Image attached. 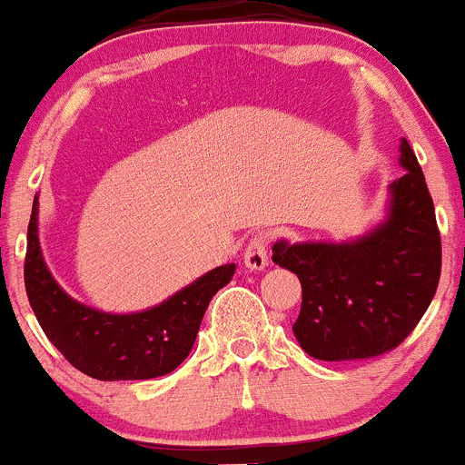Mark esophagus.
<instances>
[{
	"label": "esophagus",
	"instance_id": "34e87169",
	"mask_svg": "<svg viewBox=\"0 0 465 465\" xmlns=\"http://www.w3.org/2000/svg\"><path fill=\"white\" fill-rule=\"evenodd\" d=\"M243 264L251 271H262L268 266V234L257 232L248 239L243 248Z\"/></svg>",
	"mask_w": 465,
	"mask_h": 465
}]
</instances>
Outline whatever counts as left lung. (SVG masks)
Returning <instances> with one entry per match:
<instances>
[{
	"mask_svg": "<svg viewBox=\"0 0 465 465\" xmlns=\"http://www.w3.org/2000/svg\"><path fill=\"white\" fill-rule=\"evenodd\" d=\"M405 174L390 185V217L351 243L272 246V262L300 277L293 324L300 347L318 361H365L399 347L437 293L441 234L423 170L401 143Z\"/></svg>",
	"mask_w": 465,
	"mask_h": 465,
	"instance_id": "left-lung-1",
	"label": "left lung"
}]
</instances>
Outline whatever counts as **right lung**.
Here are the masks:
<instances>
[{
	"mask_svg": "<svg viewBox=\"0 0 465 465\" xmlns=\"http://www.w3.org/2000/svg\"><path fill=\"white\" fill-rule=\"evenodd\" d=\"M234 264L219 266L143 313L112 315L71 300L46 268L37 239V199L28 222L24 284L42 331L75 370L98 381H147L188 358L210 300L231 282Z\"/></svg>",
	"mask_w": 465,
	"mask_h": 465,
	"instance_id": "right-lung-1",
	"label": "right lung"
}]
</instances>
